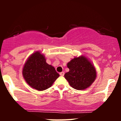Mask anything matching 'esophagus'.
<instances>
[{"label":"esophagus","mask_w":121,"mask_h":121,"mask_svg":"<svg viewBox=\"0 0 121 121\" xmlns=\"http://www.w3.org/2000/svg\"><path fill=\"white\" fill-rule=\"evenodd\" d=\"M60 75L61 76H64V72H61V73H60Z\"/></svg>","instance_id":"1"}]
</instances>
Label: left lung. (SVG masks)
Returning <instances> with one entry per match:
<instances>
[{"label":"left lung","instance_id":"1","mask_svg":"<svg viewBox=\"0 0 121 121\" xmlns=\"http://www.w3.org/2000/svg\"><path fill=\"white\" fill-rule=\"evenodd\" d=\"M69 71L64 77L69 85L77 90L90 87L97 77V71L94 64L84 56L75 57L67 63Z\"/></svg>","mask_w":121,"mask_h":121}]
</instances>
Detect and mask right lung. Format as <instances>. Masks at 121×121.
Listing matches in <instances>:
<instances>
[{"instance_id": "right-lung-1", "label": "right lung", "mask_w": 121, "mask_h": 121, "mask_svg": "<svg viewBox=\"0 0 121 121\" xmlns=\"http://www.w3.org/2000/svg\"><path fill=\"white\" fill-rule=\"evenodd\" d=\"M22 74L26 82L38 91L52 86L60 76L54 67L46 63L45 56L39 51L29 56L23 66Z\"/></svg>"}]
</instances>
